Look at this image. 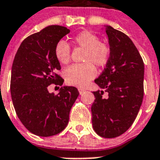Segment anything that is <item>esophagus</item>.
Wrapping results in <instances>:
<instances>
[{
	"label": "esophagus",
	"mask_w": 160,
	"mask_h": 160,
	"mask_svg": "<svg viewBox=\"0 0 160 160\" xmlns=\"http://www.w3.org/2000/svg\"><path fill=\"white\" fill-rule=\"evenodd\" d=\"M78 90H79V93H80V94H83V93L85 92V90H84V89H81V88H79V89H78Z\"/></svg>",
	"instance_id": "1"
}]
</instances>
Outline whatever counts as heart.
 Masks as SVG:
<instances>
[{
    "label": "heart",
    "mask_w": 160,
    "mask_h": 160,
    "mask_svg": "<svg viewBox=\"0 0 160 160\" xmlns=\"http://www.w3.org/2000/svg\"><path fill=\"white\" fill-rule=\"evenodd\" d=\"M74 43L84 49L83 64H75L64 71L65 80L67 84L74 86L84 87L94 78L96 69L93 64L98 67L107 65L111 55L108 44L99 42L98 36L91 31L84 30L73 38ZM55 57L60 63L68 64L70 62L71 49L67 42L60 40L54 49Z\"/></svg>",
    "instance_id": "heart-1"
}]
</instances>
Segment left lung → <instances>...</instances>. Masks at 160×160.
<instances>
[{"mask_svg":"<svg viewBox=\"0 0 160 160\" xmlns=\"http://www.w3.org/2000/svg\"><path fill=\"white\" fill-rule=\"evenodd\" d=\"M111 55L103 71L94 82L100 88L93 92L91 107L94 132L104 138H114L134 122L144 96V62L127 35L104 25ZM108 93L107 97L103 93Z\"/></svg>","mask_w":160,"mask_h":160,"instance_id":"obj_1","label":"left lung"}]
</instances>
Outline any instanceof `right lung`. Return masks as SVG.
I'll return each instance as SVG.
<instances>
[{
  "label": "right lung",
  "mask_w": 160,
  "mask_h": 160,
  "mask_svg": "<svg viewBox=\"0 0 160 160\" xmlns=\"http://www.w3.org/2000/svg\"><path fill=\"white\" fill-rule=\"evenodd\" d=\"M69 33L70 29L63 26H48L22 42L13 62V105L23 125L36 136L47 137L62 132L79 96L73 86H62L58 94L50 93L48 89L51 84H63V79L57 74L61 65L54 49Z\"/></svg>",
  "instance_id": "right-lung-1"
}]
</instances>
